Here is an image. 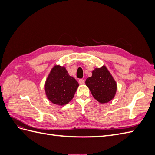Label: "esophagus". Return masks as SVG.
<instances>
[{"label":"esophagus","instance_id":"34e87169","mask_svg":"<svg viewBox=\"0 0 155 155\" xmlns=\"http://www.w3.org/2000/svg\"><path fill=\"white\" fill-rule=\"evenodd\" d=\"M79 83L80 84V85H83V84L85 83V80H84V79H79Z\"/></svg>","mask_w":155,"mask_h":155}]
</instances>
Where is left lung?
Returning a JSON list of instances; mask_svg holds the SVG:
<instances>
[{
	"label": "left lung",
	"mask_w": 155,
	"mask_h": 155,
	"mask_svg": "<svg viewBox=\"0 0 155 155\" xmlns=\"http://www.w3.org/2000/svg\"><path fill=\"white\" fill-rule=\"evenodd\" d=\"M93 97L100 104H106L114 97L117 84L107 67L104 65L92 71V75L85 81Z\"/></svg>",
	"instance_id": "left-lung-1"
}]
</instances>
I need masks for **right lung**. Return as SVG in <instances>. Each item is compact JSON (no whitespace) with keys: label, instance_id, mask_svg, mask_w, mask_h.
<instances>
[{"label":"right lung","instance_id":"1","mask_svg":"<svg viewBox=\"0 0 155 155\" xmlns=\"http://www.w3.org/2000/svg\"><path fill=\"white\" fill-rule=\"evenodd\" d=\"M79 83L70 76L64 66L55 65L51 68L45 83L48 99L54 104L63 106L72 100Z\"/></svg>","mask_w":155,"mask_h":155}]
</instances>
